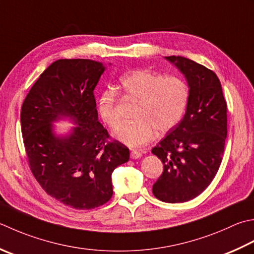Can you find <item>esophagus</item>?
Segmentation results:
<instances>
[{"mask_svg":"<svg viewBox=\"0 0 254 254\" xmlns=\"http://www.w3.org/2000/svg\"><path fill=\"white\" fill-rule=\"evenodd\" d=\"M130 156H131V158H133V160H136V158H140L142 156V154H141V152L133 150V151H131Z\"/></svg>","mask_w":254,"mask_h":254,"instance_id":"34e87169","label":"esophagus"}]
</instances>
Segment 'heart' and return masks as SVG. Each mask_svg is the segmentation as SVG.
I'll use <instances>...</instances> for the list:
<instances>
[{"label":"heart","instance_id":"heart-1","mask_svg":"<svg viewBox=\"0 0 254 254\" xmlns=\"http://www.w3.org/2000/svg\"><path fill=\"white\" fill-rule=\"evenodd\" d=\"M124 98L137 103L134 114L136 122L119 128L116 137L131 147L151 142L156 132L166 133L175 127L184 117L190 101V89L177 77H163L145 70L127 73L120 80ZM119 98L113 90L101 93L98 113L109 127L117 128L122 120L118 113Z\"/></svg>","mask_w":254,"mask_h":254}]
</instances>
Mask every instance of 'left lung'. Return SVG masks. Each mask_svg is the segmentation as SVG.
Returning a JSON list of instances; mask_svg holds the SVG:
<instances>
[{"mask_svg": "<svg viewBox=\"0 0 254 254\" xmlns=\"http://www.w3.org/2000/svg\"><path fill=\"white\" fill-rule=\"evenodd\" d=\"M185 74L190 101L183 120L152 148L164 164L153 195L165 202L192 199L219 170L227 137V102L217 74L190 59L168 56Z\"/></svg>", "mask_w": 254, "mask_h": 254, "instance_id": "1", "label": "left lung"}]
</instances>
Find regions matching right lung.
Here are the masks:
<instances>
[{
    "mask_svg": "<svg viewBox=\"0 0 254 254\" xmlns=\"http://www.w3.org/2000/svg\"><path fill=\"white\" fill-rule=\"evenodd\" d=\"M104 71L89 59H59L34 83L23 102L21 127L28 166L43 190L64 206L90 210L112 197L111 174L128 161V148L98 121L93 90ZM70 116V136L55 137L51 122Z\"/></svg>",
    "mask_w": 254,
    "mask_h": 254,
    "instance_id": "right-lung-1",
    "label": "right lung"
}]
</instances>
